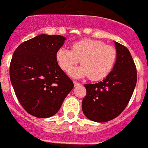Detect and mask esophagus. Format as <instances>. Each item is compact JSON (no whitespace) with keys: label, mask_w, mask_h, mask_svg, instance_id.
<instances>
[{"label":"esophagus","mask_w":148,"mask_h":148,"mask_svg":"<svg viewBox=\"0 0 148 148\" xmlns=\"http://www.w3.org/2000/svg\"><path fill=\"white\" fill-rule=\"evenodd\" d=\"M80 83H78V82H74V87H77V86H78V85H80Z\"/></svg>","instance_id":"obj_1"}]
</instances>
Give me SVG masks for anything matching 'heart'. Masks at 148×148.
I'll return each instance as SVG.
<instances>
[{"instance_id":"1","label":"heart","mask_w":148,"mask_h":148,"mask_svg":"<svg viewBox=\"0 0 148 148\" xmlns=\"http://www.w3.org/2000/svg\"><path fill=\"white\" fill-rule=\"evenodd\" d=\"M71 49L60 48L56 53L57 64L63 71L70 72L78 62L79 66L71 74L74 77H88L91 80L105 78L112 69L116 60V50L102 41L84 39L71 44Z\"/></svg>"}]
</instances>
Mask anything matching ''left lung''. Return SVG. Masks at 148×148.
Instances as JSON below:
<instances>
[{
	"label": "left lung",
	"instance_id": "obj_1",
	"mask_svg": "<svg viewBox=\"0 0 148 148\" xmlns=\"http://www.w3.org/2000/svg\"><path fill=\"white\" fill-rule=\"evenodd\" d=\"M116 60L110 73L101 82L86 84L82 101L84 116L94 122L115 119L127 107L137 84V70L129 49L114 42Z\"/></svg>",
	"mask_w": 148,
	"mask_h": 148
}]
</instances>
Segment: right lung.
<instances>
[{"mask_svg": "<svg viewBox=\"0 0 148 148\" xmlns=\"http://www.w3.org/2000/svg\"><path fill=\"white\" fill-rule=\"evenodd\" d=\"M65 40L59 35L41 34L20 44L13 53L11 84L21 106L33 116H53L74 88L56 60Z\"/></svg>", "mask_w": 148, "mask_h": 148, "instance_id": "right-lung-1", "label": "right lung"}]
</instances>
